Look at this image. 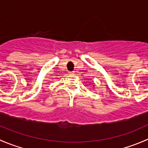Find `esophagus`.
<instances>
[{
	"label": "esophagus",
	"mask_w": 148,
	"mask_h": 148,
	"mask_svg": "<svg viewBox=\"0 0 148 148\" xmlns=\"http://www.w3.org/2000/svg\"><path fill=\"white\" fill-rule=\"evenodd\" d=\"M69 74H71V75L74 74V71H69Z\"/></svg>",
	"instance_id": "obj_1"
}]
</instances>
